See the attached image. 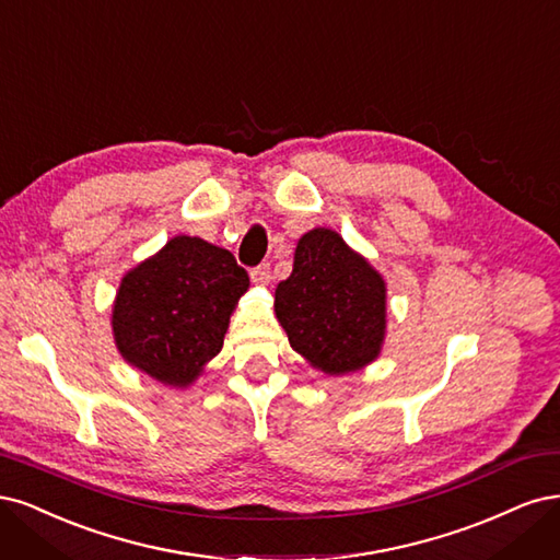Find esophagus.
Here are the masks:
<instances>
[{"label":"esophagus","instance_id":"34e87169","mask_svg":"<svg viewBox=\"0 0 560 560\" xmlns=\"http://www.w3.org/2000/svg\"><path fill=\"white\" fill-rule=\"evenodd\" d=\"M269 279H272V269H269V262H262L256 269H250V281H254V283L267 285Z\"/></svg>","mask_w":560,"mask_h":560}]
</instances>
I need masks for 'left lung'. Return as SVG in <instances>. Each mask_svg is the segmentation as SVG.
I'll use <instances>...</instances> for the list:
<instances>
[{"label": "left lung", "mask_w": 560, "mask_h": 560, "mask_svg": "<svg viewBox=\"0 0 560 560\" xmlns=\"http://www.w3.org/2000/svg\"><path fill=\"white\" fill-rule=\"evenodd\" d=\"M275 314L293 351L323 374L363 370L386 339V281L330 228L304 232Z\"/></svg>", "instance_id": "left-lung-1"}]
</instances>
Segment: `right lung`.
<instances>
[{
  "mask_svg": "<svg viewBox=\"0 0 560 560\" xmlns=\"http://www.w3.org/2000/svg\"><path fill=\"white\" fill-rule=\"evenodd\" d=\"M248 275L228 248L176 234L128 269L112 306L116 349L170 388H188L223 349Z\"/></svg>",
  "mask_w": 560,
  "mask_h": 560,
  "instance_id": "right-lung-1",
  "label": "right lung"
}]
</instances>
